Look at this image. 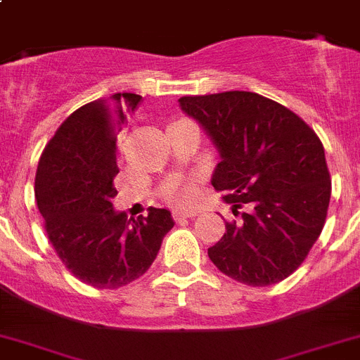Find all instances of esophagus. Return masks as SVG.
<instances>
[{
	"label": "esophagus",
	"mask_w": 360,
	"mask_h": 360,
	"mask_svg": "<svg viewBox=\"0 0 360 360\" xmlns=\"http://www.w3.org/2000/svg\"><path fill=\"white\" fill-rule=\"evenodd\" d=\"M199 212H188V210H174L172 212V217H174V221H181V219H192L195 217Z\"/></svg>",
	"instance_id": "esophagus-1"
}]
</instances>
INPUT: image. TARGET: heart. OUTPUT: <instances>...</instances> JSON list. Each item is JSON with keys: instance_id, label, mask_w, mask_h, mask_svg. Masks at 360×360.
Listing matches in <instances>:
<instances>
[{"instance_id": "1", "label": "heart", "mask_w": 360, "mask_h": 360, "mask_svg": "<svg viewBox=\"0 0 360 360\" xmlns=\"http://www.w3.org/2000/svg\"><path fill=\"white\" fill-rule=\"evenodd\" d=\"M168 199L176 202L177 206H188L198 199V190L192 183H179L172 186V190L168 192Z\"/></svg>"}]
</instances>
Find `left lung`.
I'll list each match as a JSON object with an SVG mask.
<instances>
[{
  "label": "left lung",
  "instance_id": "left-lung-1",
  "mask_svg": "<svg viewBox=\"0 0 360 360\" xmlns=\"http://www.w3.org/2000/svg\"><path fill=\"white\" fill-rule=\"evenodd\" d=\"M179 105L219 148L212 184L239 217L226 221L224 236L208 248L210 261L248 286L286 279L326 223L331 177L319 136L290 108L255 92L183 96Z\"/></svg>",
  "mask_w": 360,
  "mask_h": 360
}]
</instances>
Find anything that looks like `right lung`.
<instances>
[{
  "mask_svg": "<svg viewBox=\"0 0 360 360\" xmlns=\"http://www.w3.org/2000/svg\"><path fill=\"white\" fill-rule=\"evenodd\" d=\"M139 101L123 92L83 105L56 130L37 165L34 190L50 245L74 277L99 290L141 277L174 226L165 208L137 219L112 208L117 134Z\"/></svg>",
  "mask_w": 360,
  "mask_h": 360,
  "instance_id": "add662e5",
  "label": "right lung"
}]
</instances>
